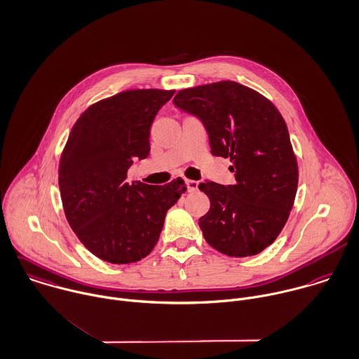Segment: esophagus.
I'll return each mask as SVG.
<instances>
[{
    "instance_id": "obj_1",
    "label": "esophagus",
    "mask_w": 359,
    "mask_h": 359,
    "mask_svg": "<svg viewBox=\"0 0 359 359\" xmlns=\"http://www.w3.org/2000/svg\"><path fill=\"white\" fill-rule=\"evenodd\" d=\"M187 188H188L189 192H195V191H198V188H199V182H198V181H194V180H188V181H187Z\"/></svg>"
}]
</instances>
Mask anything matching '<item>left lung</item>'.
Listing matches in <instances>:
<instances>
[{
    "instance_id": "obj_1",
    "label": "left lung",
    "mask_w": 359,
    "mask_h": 359,
    "mask_svg": "<svg viewBox=\"0 0 359 359\" xmlns=\"http://www.w3.org/2000/svg\"><path fill=\"white\" fill-rule=\"evenodd\" d=\"M174 104L203 122L212 154L233 163L234 185H199L210 199L209 212L199 219L206 242L227 256L260 253L285 226L298 187L283 116L269 99L233 81L182 89Z\"/></svg>"
}]
</instances>
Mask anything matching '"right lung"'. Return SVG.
I'll return each mask as SVG.
<instances>
[{
    "instance_id": "obj_1",
    "label": "right lung",
    "mask_w": 359,
    "mask_h": 359,
    "mask_svg": "<svg viewBox=\"0 0 359 359\" xmlns=\"http://www.w3.org/2000/svg\"><path fill=\"white\" fill-rule=\"evenodd\" d=\"M175 90L132 89L92 104L62 150L58 184L65 217L99 259L133 263L157 243L184 180L165 185L126 182L128 168L150 153V126Z\"/></svg>"
}]
</instances>
